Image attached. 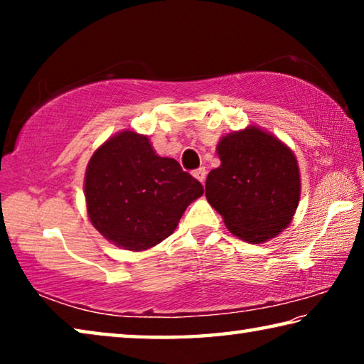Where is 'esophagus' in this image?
I'll return each mask as SVG.
<instances>
[{
  "label": "esophagus",
  "instance_id": "34e87169",
  "mask_svg": "<svg viewBox=\"0 0 364 364\" xmlns=\"http://www.w3.org/2000/svg\"><path fill=\"white\" fill-rule=\"evenodd\" d=\"M194 176L197 178V180H199L202 184L205 183V176H207V171H205V168L202 167V168H197L196 171H194Z\"/></svg>",
  "mask_w": 364,
  "mask_h": 364
}]
</instances>
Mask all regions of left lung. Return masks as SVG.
<instances>
[{
  "instance_id": "left-lung-1",
  "label": "left lung",
  "mask_w": 364,
  "mask_h": 364,
  "mask_svg": "<svg viewBox=\"0 0 364 364\" xmlns=\"http://www.w3.org/2000/svg\"><path fill=\"white\" fill-rule=\"evenodd\" d=\"M220 167L205 181V197L234 236L262 244L291 225L300 200L294 152L250 125L220 139Z\"/></svg>"
}]
</instances>
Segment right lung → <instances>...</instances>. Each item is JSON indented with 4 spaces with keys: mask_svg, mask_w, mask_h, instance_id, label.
Instances as JSON below:
<instances>
[{
    "mask_svg": "<svg viewBox=\"0 0 364 364\" xmlns=\"http://www.w3.org/2000/svg\"><path fill=\"white\" fill-rule=\"evenodd\" d=\"M202 184L175 159L160 157L144 134H114L91 156L85 173L91 225L125 250H147L176 230Z\"/></svg>",
    "mask_w": 364,
    "mask_h": 364,
    "instance_id": "obj_1",
    "label": "right lung"
}]
</instances>
